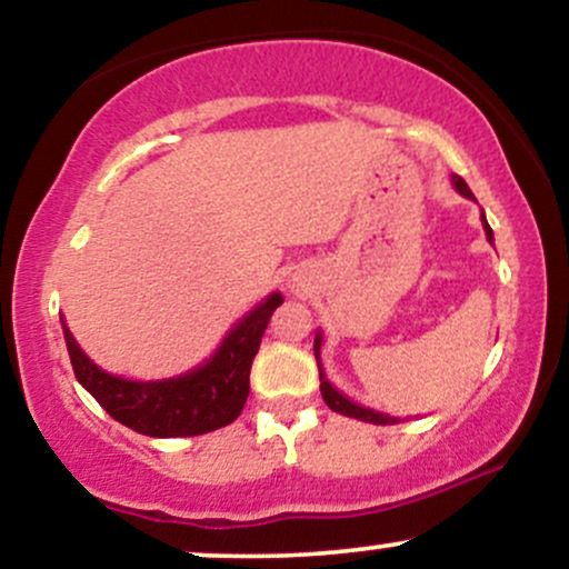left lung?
<instances>
[{
    "label": "left lung",
    "mask_w": 569,
    "mask_h": 569,
    "mask_svg": "<svg viewBox=\"0 0 569 569\" xmlns=\"http://www.w3.org/2000/svg\"><path fill=\"white\" fill-rule=\"evenodd\" d=\"M452 181H455L457 192L466 194V198H473V192H471V189H468V184L460 179V176H455ZM481 221H485V232H487L489 243H492V227L487 224V219H481ZM312 350H316V358H318V377H321V396H323L326 407H329L331 411H337V415L356 417V420H361V422H375V426H393V422H398L396 417L382 415V411H375V409H367V407H358V403H352L350 398H345L342 393H339L337 388H331V382L326 380V375H323V369H321V335H316V345H312Z\"/></svg>",
    "instance_id": "obj_1"
}]
</instances>
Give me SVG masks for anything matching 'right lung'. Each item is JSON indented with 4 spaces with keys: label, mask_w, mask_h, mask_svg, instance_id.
I'll list each match as a JSON object with an SVG mask.
<instances>
[{
    "label": "right lung",
    "mask_w": 569,
    "mask_h": 569,
    "mask_svg": "<svg viewBox=\"0 0 569 569\" xmlns=\"http://www.w3.org/2000/svg\"><path fill=\"white\" fill-rule=\"evenodd\" d=\"M278 305H283V297L270 293L224 337L211 361L160 382H136L107 375L80 350L67 323H63V337H67L74 377L109 411V417L136 433L179 439V436L211 433L238 420L251 388L248 375H251L253 356Z\"/></svg>",
    "instance_id": "right-lung-1"
}]
</instances>
